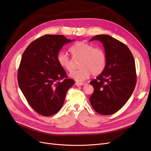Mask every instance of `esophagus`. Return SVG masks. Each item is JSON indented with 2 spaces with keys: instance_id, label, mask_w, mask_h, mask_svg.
<instances>
[{
  "instance_id": "obj_1",
  "label": "esophagus",
  "mask_w": 151,
  "mask_h": 151,
  "mask_svg": "<svg viewBox=\"0 0 151 151\" xmlns=\"http://www.w3.org/2000/svg\"><path fill=\"white\" fill-rule=\"evenodd\" d=\"M76 85L77 86H81L84 85V84L83 83H79V82H76Z\"/></svg>"
}]
</instances>
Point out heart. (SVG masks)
<instances>
[{
	"label": "heart",
	"mask_w": 151,
	"mask_h": 151,
	"mask_svg": "<svg viewBox=\"0 0 151 151\" xmlns=\"http://www.w3.org/2000/svg\"><path fill=\"white\" fill-rule=\"evenodd\" d=\"M69 52L73 58H81L78 65L79 68L70 74V77L76 81H84L91 74L93 76L100 74L106 66V55L101 48H93V45L88 43L79 42L73 45ZM57 61L63 69L67 72L72 70V61L65 53H59Z\"/></svg>",
	"instance_id": "obj_1"
}]
</instances>
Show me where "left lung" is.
Segmentation results:
<instances>
[{"mask_svg": "<svg viewBox=\"0 0 151 151\" xmlns=\"http://www.w3.org/2000/svg\"><path fill=\"white\" fill-rule=\"evenodd\" d=\"M93 40L103 43L106 63L101 74L90 82L94 90L89 101L99 114L111 115L124 106L135 89L134 58L126 45L110 36L96 35L90 40Z\"/></svg>", "mask_w": 151, "mask_h": 151, "instance_id": "left-lung-1", "label": "left lung"}]
</instances>
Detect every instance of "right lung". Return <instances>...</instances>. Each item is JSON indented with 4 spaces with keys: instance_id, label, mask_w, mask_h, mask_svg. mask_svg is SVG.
I'll use <instances>...</instances> for the list:
<instances>
[{
    "instance_id": "right-lung-1",
    "label": "right lung",
    "mask_w": 151,
    "mask_h": 151,
    "mask_svg": "<svg viewBox=\"0 0 151 151\" xmlns=\"http://www.w3.org/2000/svg\"><path fill=\"white\" fill-rule=\"evenodd\" d=\"M71 42L63 35H45L31 43L22 54L18 84L29 104L40 115L57 113L74 84L57 61L62 47Z\"/></svg>"
}]
</instances>
